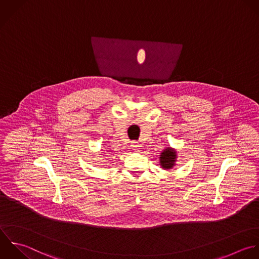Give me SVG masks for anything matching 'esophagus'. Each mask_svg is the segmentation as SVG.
<instances>
[{
	"mask_svg": "<svg viewBox=\"0 0 259 259\" xmlns=\"http://www.w3.org/2000/svg\"><path fill=\"white\" fill-rule=\"evenodd\" d=\"M131 146L136 150L138 147H139V145L137 144V142H132V144H131Z\"/></svg>",
	"mask_w": 259,
	"mask_h": 259,
	"instance_id": "34e87169",
	"label": "esophagus"
}]
</instances>
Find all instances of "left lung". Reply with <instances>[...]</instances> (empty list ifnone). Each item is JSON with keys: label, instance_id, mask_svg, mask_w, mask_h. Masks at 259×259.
<instances>
[{"label": "left lung", "instance_id": "1", "mask_svg": "<svg viewBox=\"0 0 259 259\" xmlns=\"http://www.w3.org/2000/svg\"><path fill=\"white\" fill-rule=\"evenodd\" d=\"M176 152L171 148L165 149L160 155V163L163 168H171L175 165Z\"/></svg>", "mask_w": 259, "mask_h": 259}]
</instances>
